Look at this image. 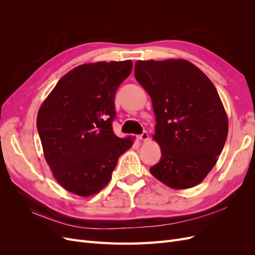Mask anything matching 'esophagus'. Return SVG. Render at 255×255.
I'll return each mask as SVG.
<instances>
[{
  "instance_id": "1",
  "label": "esophagus",
  "mask_w": 255,
  "mask_h": 255,
  "mask_svg": "<svg viewBox=\"0 0 255 255\" xmlns=\"http://www.w3.org/2000/svg\"><path fill=\"white\" fill-rule=\"evenodd\" d=\"M137 138H138V139H140V140H146L149 138L148 132H145V130H143V132L140 135L137 136Z\"/></svg>"
}]
</instances>
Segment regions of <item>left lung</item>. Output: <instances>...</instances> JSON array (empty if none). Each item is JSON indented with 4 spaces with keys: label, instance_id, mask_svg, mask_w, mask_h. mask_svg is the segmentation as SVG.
<instances>
[{
    "label": "left lung",
    "instance_id": "1",
    "mask_svg": "<svg viewBox=\"0 0 255 255\" xmlns=\"http://www.w3.org/2000/svg\"><path fill=\"white\" fill-rule=\"evenodd\" d=\"M135 79L155 114L161 157L152 175L175 189L194 187L210 172L225 146L228 118L211 80L185 59L138 60Z\"/></svg>",
    "mask_w": 255,
    "mask_h": 255
}]
</instances>
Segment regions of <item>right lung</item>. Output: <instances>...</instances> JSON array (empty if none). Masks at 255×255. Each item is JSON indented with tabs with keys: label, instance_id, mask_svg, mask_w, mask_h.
Instances as JSON below:
<instances>
[{
	"label": "right lung",
	"instance_id": "1",
	"mask_svg": "<svg viewBox=\"0 0 255 255\" xmlns=\"http://www.w3.org/2000/svg\"><path fill=\"white\" fill-rule=\"evenodd\" d=\"M130 60L100 61L72 69L61 78L37 117L45 160L56 181L88 197L110 182L119 157L133 139L113 130L115 97L132 71Z\"/></svg>",
	"mask_w": 255,
	"mask_h": 255
}]
</instances>
